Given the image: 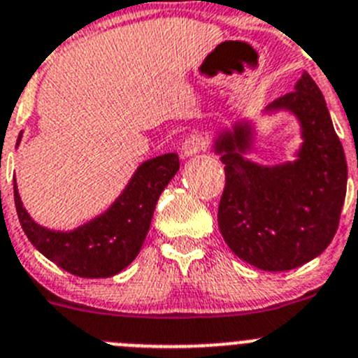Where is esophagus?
<instances>
[{
    "label": "esophagus",
    "mask_w": 358,
    "mask_h": 358,
    "mask_svg": "<svg viewBox=\"0 0 358 358\" xmlns=\"http://www.w3.org/2000/svg\"><path fill=\"white\" fill-rule=\"evenodd\" d=\"M206 148H208V141H206V138H203V136H199V134H190L189 138H187L182 145V155L192 157L196 155V153L206 152Z\"/></svg>",
    "instance_id": "1"
}]
</instances>
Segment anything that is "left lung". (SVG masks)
Listing matches in <instances>:
<instances>
[{
	"label": "left lung",
	"instance_id": "1",
	"mask_svg": "<svg viewBox=\"0 0 358 358\" xmlns=\"http://www.w3.org/2000/svg\"><path fill=\"white\" fill-rule=\"evenodd\" d=\"M292 113L300 125L295 159L263 166L247 159L258 130L249 118L217 132L213 152L224 164L219 228L240 259L285 272L315 259L332 242L346 196L348 166L323 93L303 72L295 90L263 115Z\"/></svg>",
	"mask_w": 358,
	"mask_h": 358
}]
</instances>
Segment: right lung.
<instances>
[{
  "mask_svg": "<svg viewBox=\"0 0 358 358\" xmlns=\"http://www.w3.org/2000/svg\"><path fill=\"white\" fill-rule=\"evenodd\" d=\"M21 139L22 132L19 134L17 146ZM178 168L176 153H164L145 160L106 212L70 231L40 226L22 205L17 182L13 178V199L19 222L36 250L59 268L88 279L113 277L139 255L159 196Z\"/></svg>",
  "mask_w": 358,
  "mask_h": 358,
  "instance_id": "right-lung-1",
  "label": "right lung"
}]
</instances>
